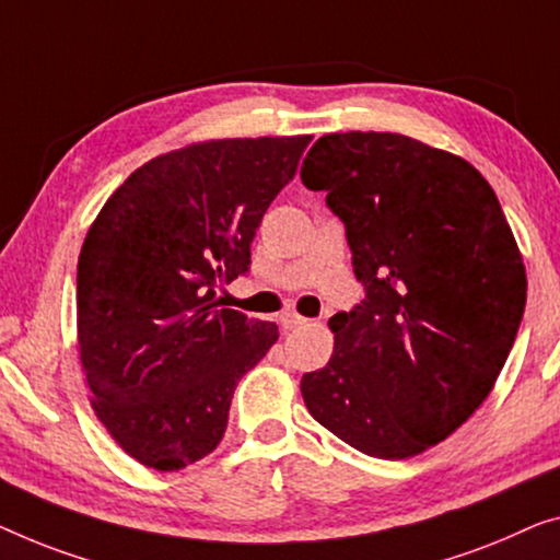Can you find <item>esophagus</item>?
<instances>
[{"mask_svg":"<svg viewBox=\"0 0 560 560\" xmlns=\"http://www.w3.org/2000/svg\"><path fill=\"white\" fill-rule=\"evenodd\" d=\"M302 324H306V319H304V316H299L296 312L281 314V327L283 329H296V327H302Z\"/></svg>","mask_w":560,"mask_h":560,"instance_id":"obj_1","label":"esophagus"}]
</instances>
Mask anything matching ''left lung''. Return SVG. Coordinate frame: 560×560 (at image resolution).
<instances>
[{"mask_svg": "<svg viewBox=\"0 0 560 560\" xmlns=\"http://www.w3.org/2000/svg\"><path fill=\"white\" fill-rule=\"evenodd\" d=\"M302 183L327 190L364 287L304 402L364 455H420L478 410L518 334L528 281L503 208L470 163L399 132L319 138Z\"/></svg>", "mask_w": 560, "mask_h": 560, "instance_id": "left-lung-1", "label": "left lung"}]
</instances>
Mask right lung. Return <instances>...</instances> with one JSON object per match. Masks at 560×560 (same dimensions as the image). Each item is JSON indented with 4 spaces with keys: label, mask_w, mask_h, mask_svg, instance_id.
I'll list each match as a JSON object with an SVG mask.
<instances>
[{
    "label": "right lung",
    "mask_w": 560,
    "mask_h": 560,
    "mask_svg": "<svg viewBox=\"0 0 560 560\" xmlns=\"http://www.w3.org/2000/svg\"><path fill=\"white\" fill-rule=\"evenodd\" d=\"M308 140L231 138L158 155L88 231L78 339L93 410L153 470L213 453L238 380L279 339L277 324L221 308L213 289L248 271L258 223Z\"/></svg>",
    "instance_id": "obj_1"
}]
</instances>
